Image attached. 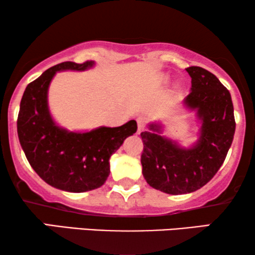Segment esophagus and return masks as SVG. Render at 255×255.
<instances>
[{
  "label": "esophagus",
  "mask_w": 255,
  "mask_h": 255,
  "mask_svg": "<svg viewBox=\"0 0 255 255\" xmlns=\"http://www.w3.org/2000/svg\"><path fill=\"white\" fill-rule=\"evenodd\" d=\"M137 122H138V133H140L141 131H144V128L146 127V120L144 117H138Z\"/></svg>",
  "instance_id": "obj_1"
}]
</instances>
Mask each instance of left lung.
<instances>
[{
    "label": "left lung",
    "instance_id": "obj_1",
    "mask_svg": "<svg viewBox=\"0 0 255 255\" xmlns=\"http://www.w3.org/2000/svg\"><path fill=\"white\" fill-rule=\"evenodd\" d=\"M191 92L183 101L201 122L200 137L189 148L163 137L162 127L151 123L140 133L142 175L152 188L170 195L196 191L205 186L224 162L236 131L230 92L207 69L186 68Z\"/></svg>",
    "mask_w": 255,
    "mask_h": 255
}]
</instances>
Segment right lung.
Here are the masks:
<instances>
[{"mask_svg":"<svg viewBox=\"0 0 255 255\" xmlns=\"http://www.w3.org/2000/svg\"><path fill=\"white\" fill-rule=\"evenodd\" d=\"M94 61L61 62L27 85L20 101L17 133L27 161L50 186L69 193L100 188L110 174V156L137 131L134 120L118 128L69 132L55 124L47 103L50 83L60 71H86Z\"/></svg>","mask_w":255,"mask_h":255,"instance_id":"right-lung-1","label":"right lung"}]
</instances>
